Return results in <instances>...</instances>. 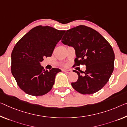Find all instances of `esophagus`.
<instances>
[{"label":"esophagus","instance_id":"esophagus-1","mask_svg":"<svg viewBox=\"0 0 127 127\" xmlns=\"http://www.w3.org/2000/svg\"><path fill=\"white\" fill-rule=\"evenodd\" d=\"M63 71H64L66 73H70V72H71V70H64Z\"/></svg>","mask_w":127,"mask_h":127}]
</instances>
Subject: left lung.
<instances>
[{"label": "left lung", "mask_w": 127, "mask_h": 127, "mask_svg": "<svg viewBox=\"0 0 127 127\" xmlns=\"http://www.w3.org/2000/svg\"><path fill=\"white\" fill-rule=\"evenodd\" d=\"M62 42L74 48L77 57L74 66L85 65L86 70L72 87L82 94H92L107 83L114 69L115 54L109 42L96 31L79 25L66 31Z\"/></svg>", "instance_id": "1"}]
</instances>
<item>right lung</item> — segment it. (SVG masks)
<instances>
[{"instance_id":"add662e5","label":"right lung","mask_w":127,"mask_h":127,"mask_svg":"<svg viewBox=\"0 0 127 127\" xmlns=\"http://www.w3.org/2000/svg\"><path fill=\"white\" fill-rule=\"evenodd\" d=\"M65 31L38 25L21 38L11 53V73L17 85L27 94L41 96L51 90L56 74L61 70H45L40 65L50 57Z\"/></svg>"}]
</instances>
